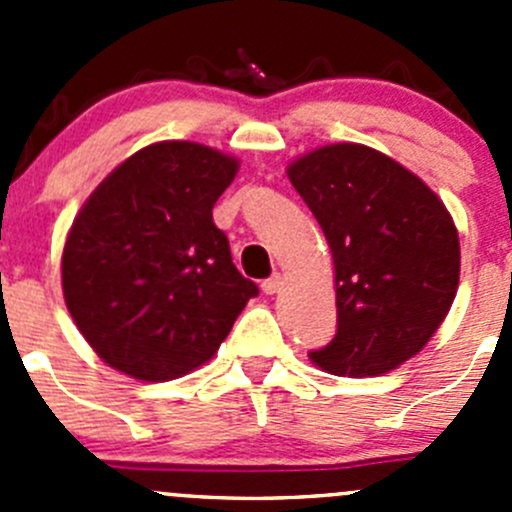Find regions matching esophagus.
<instances>
[{
    "mask_svg": "<svg viewBox=\"0 0 512 512\" xmlns=\"http://www.w3.org/2000/svg\"><path fill=\"white\" fill-rule=\"evenodd\" d=\"M280 287H282V275H272L270 280L262 282V292L265 294H277L280 292Z\"/></svg>",
    "mask_w": 512,
    "mask_h": 512,
    "instance_id": "esophagus-1",
    "label": "esophagus"
}]
</instances>
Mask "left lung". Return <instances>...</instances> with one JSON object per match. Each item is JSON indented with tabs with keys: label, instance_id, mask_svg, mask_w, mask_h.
<instances>
[{
	"label": "left lung",
	"instance_id": "8db88e82",
	"mask_svg": "<svg viewBox=\"0 0 512 512\" xmlns=\"http://www.w3.org/2000/svg\"><path fill=\"white\" fill-rule=\"evenodd\" d=\"M287 178L327 237L337 282V334L309 359L352 379L409 361L458 292L461 242L443 200L361 143L314 148L287 165Z\"/></svg>",
	"mask_w": 512,
	"mask_h": 512
}]
</instances>
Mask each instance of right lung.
<instances>
[{
    "label": "right lung",
    "instance_id": "obj_1",
    "mask_svg": "<svg viewBox=\"0 0 512 512\" xmlns=\"http://www.w3.org/2000/svg\"><path fill=\"white\" fill-rule=\"evenodd\" d=\"M237 168L235 156L203 143H151L81 205L61 255L64 302L89 347L121 374H190L260 292L213 223Z\"/></svg>",
    "mask_w": 512,
    "mask_h": 512
}]
</instances>
